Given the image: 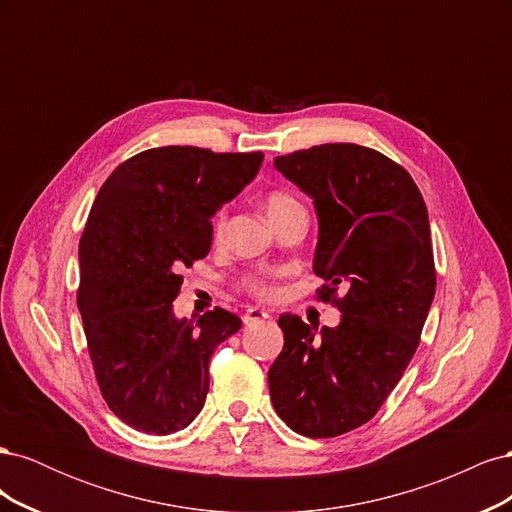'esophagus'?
Instances as JSON below:
<instances>
[{
    "mask_svg": "<svg viewBox=\"0 0 512 512\" xmlns=\"http://www.w3.org/2000/svg\"><path fill=\"white\" fill-rule=\"evenodd\" d=\"M269 318V312H265V309H258V307H247L245 314H243V322L245 324H256L260 320Z\"/></svg>",
    "mask_w": 512,
    "mask_h": 512,
    "instance_id": "esophagus-1",
    "label": "esophagus"
}]
</instances>
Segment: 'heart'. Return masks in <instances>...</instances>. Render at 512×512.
<instances>
[{"label":"heart","instance_id":"b5f03b06","mask_svg":"<svg viewBox=\"0 0 512 512\" xmlns=\"http://www.w3.org/2000/svg\"><path fill=\"white\" fill-rule=\"evenodd\" d=\"M294 205H297V200H294V198H292L290 194H286V192H271V194L265 198V209H267L269 220L275 218L277 213H282V211H286V209H290V207H294ZM224 228H226V215L220 213L218 218L213 220V237L220 239V237L224 235ZM245 286L250 288L254 294H258V297H269V294L273 292V288H271L265 280H260V277H250V280L245 282Z\"/></svg>","mask_w":512,"mask_h":512}]
</instances>
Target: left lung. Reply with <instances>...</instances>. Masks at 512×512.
<instances>
[{"instance_id": "left-lung-1", "label": "left lung", "mask_w": 512, "mask_h": 512, "mask_svg": "<svg viewBox=\"0 0 512 512\" xmlns=\"http://www.w3.org/2000/svg\"><path fill=\"white\" fill-rule=\"evenodd\" d=\"M273 166L314 200L318 294L342 322L318 331L280 316L271 401L292 431L335 438L374 418L416 352L436 294L429 215L408 170L369 147L327 143ZM339 285L347 294L335 300Z\"/></svg>"}]
</instances>
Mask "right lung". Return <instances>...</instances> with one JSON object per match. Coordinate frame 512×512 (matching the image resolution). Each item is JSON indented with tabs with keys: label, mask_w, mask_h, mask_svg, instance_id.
<instances>
[{
	"label": "right lung",
	"mask_w": 512,
	"mask_h": 512,
	"mask_svg": "<svg viewBox=\"0 0 512 512\" xmlns=\"http://www.w3.org/2000/svg\"><path fill=\"white\" fill-rule=\"evenodd\" d=\"M262 153L158 147L104 181L79 243L76 301L102 397L136 431L168 436L203 410L209 361L241 318H177L179 271L211 250V218L250 183Z\"/></svg>",
	"instance_id": "right-lung-1"
}]
</instances>
